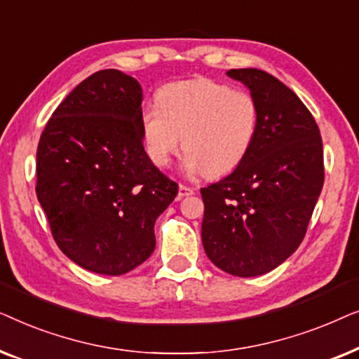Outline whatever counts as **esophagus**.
Instances as JSON below:
<instances>
[{
    "mask_svg": "<svg viewBox=\"0 0 359 359\" xmlns=\"http://www.w3.org/2000/svg\"><path fill=\"white\" fill-rule=\"evenodd\" d=\"M194 194V188H189V186H184V184H180L178 188V198L183 199L186 196H193Z\"/></svg>",
    "mask_w": 359,
    "mask_h": 359,
    "instance_id": "esophagus-1",
    "label": "esophagus"
}]
</instances>
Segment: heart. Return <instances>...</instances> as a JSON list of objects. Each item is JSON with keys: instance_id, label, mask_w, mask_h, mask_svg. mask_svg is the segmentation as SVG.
Returning <instances> with one entry per match:
<instances>
[{"instance_id": "b5f03b06", "label": "heart", "mask_w": 359, "mask_h": 359, "mask_svg": "<svg viewBox=\"0 0 359 359\" xmlns=\"http://www.w3.org/2000/svg\"><path fill=\"white\" fill-rule=\"evenodd\" d=\"M140 129L147 154L160 168L183 144L186 173L222 176L252 150L259 106L248 90L210 78L175 81L160 88L156 104L142 107Z\"/></svg>"}]
</instances>
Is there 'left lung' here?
Here are the masks:
<instances>
[{
    "mask_svg": "<svg viewBox=\"0 0 359 359\" xmlns=\"http://www.w3.org/2000/svg\"><path fill=\"white\" fill-rule=\"evenodd\" d=\"M227 75L257 97L259 129L247 158L201 189V235L215 266L253 278L279 266L301 245L323 186V147L311 111L278 78L258 68Z\"/></svg>",
    "mask_w": 359,
    "mask_h": 359,
    "instance_id": "1",
    "label": "left lung"
}]
</instances>
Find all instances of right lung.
Returning <instances> with one entry per match:
<instances>
[{
	"label": "right lung",
	"instance_id": "obj_1",
	"mask_svg": "<svg viewBox=\"0 0 359 359\" xmlns=\"http://www.w3.org/2000/svg\"><path fill=\"white\" fill-rule=\"evenodd\" d=\"M142 88L119 70L81 81L53 111L37 147L36 193L58 248L78 266L119 276L155 250L154 225L178 184L151 163Z\"/></svg>",
	"mask_w": 359,
	"mask_h": 359
}]
</instances>
